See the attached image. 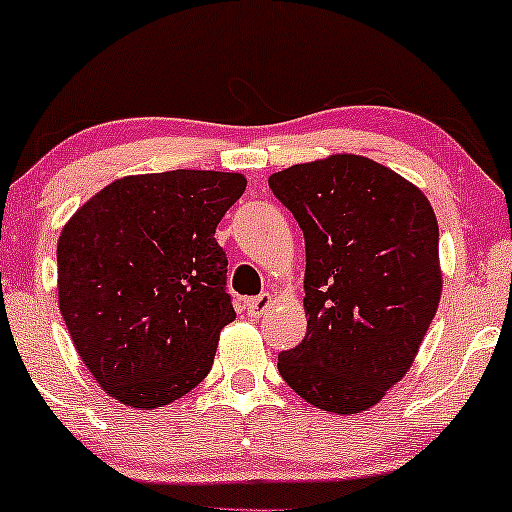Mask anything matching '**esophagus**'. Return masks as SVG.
Returning <instances> with one entry per match:
<instances>
[{
    "label": "esophagus",
    "instance_id": "esophagus-1",
    "mask_svg": "<svg viewBox=\"0 0 512 512\" xmlns=\"http://www.w3.org/2000/svg\"><path fill=\"white\" fill-rule=\"evenodd\" d=\"M272 301H274L272 293H262V296L250 298V301L245 303V308H248V315L250 317H262L264 310H267L269 305H272Z\"/></svg>",
    "mask_w": 512,
    "mask_h": 512
}]
</instances>
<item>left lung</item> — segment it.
<instances>
[{"mask_svg":"<svg viewBox=\"0 0 512 512\" xmlns=\"http://www.w3.org/2000/svg\"><path fill=\"white\" fill-rule=\"evenodd\" d=\"M305 236L308 332L279 373L305 402L358 414L404 378L443 291L438 221L424 192L366 156L269 175Z\"/></svg>","mask_w":512,"mask_h":512,"instance_id":"obj_1","label":"left lung"}]
</instances>
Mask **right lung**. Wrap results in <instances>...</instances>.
I'll return each mask as SVG.
<instances>
[{
	"label": "right lung",
	"instance_id": "right-lung-1",
	"mask_svg": "<svg viewBox=\"0 0 512 512\" xmlns=\"http://www.w3.org/2000/svg\"><path fill=\"white\" fill-rule=\"evenodd\" d=\"M245 185V175L219 170L127 175L62 228V317L76 354L117 402L156 409L207 378L236 317L214 233Z\"/></svg>",
	"mask_w": 512,
	"mask_h": 512
}]
</instances>
